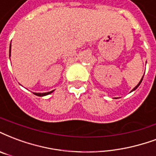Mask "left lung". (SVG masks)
<instances>
[{"instance_id": "left-lung-1", "label": "left lung", "mask_w": 156, "mask_h": 156, "mask_svg": "<svg viewBox=\"0 0 156 156\" xmlns=\"http://www.w3.org/2000/svg\"><path fill=\"white\" fill-rule=\"evenodd\" d=\"M143 77H144V75H143ZM143 77H142V78H141V79H140V83H139L137 84L136 86V87H134L133 89H132V91H134V90H136V88H137V87H139V85H140V83H141V82H142V80H143ZM132 91H131V92H132Z\"/></svg>"}]
</instances>
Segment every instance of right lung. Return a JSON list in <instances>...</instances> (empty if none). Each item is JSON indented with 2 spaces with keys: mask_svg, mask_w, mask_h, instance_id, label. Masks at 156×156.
<instances>
[{
  "mask_svg": "<svg viewBox=\"0 0 156 156\" xmlns=\"http://www.w3.org/2000/svg\"><path fill=\"white\" fill-rule=\"evenodd\" d=\"M53 92H54V90H53V91H51V92H49V93H34V95H36V96H39V97H43V96L49 95V94H50V93H53Z\"/></svg>",
  "mask_w": 156,
  "mask_h": 156,
  "instance_id": "right-lung-1",
  "label": "right lung"
}]
</instances>
